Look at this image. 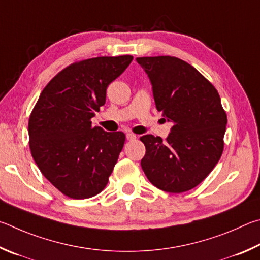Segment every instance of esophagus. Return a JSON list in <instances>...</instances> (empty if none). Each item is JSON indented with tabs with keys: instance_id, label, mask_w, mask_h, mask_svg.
Listing matches in <instances>:
<instances>
[{
	"instance_id": "34e87169",
	"label": "esophagus",
	"mask_w": 260,
	"mask_h": 260,
	"mask_svg": "<svg viewBox=\"0 0 260 260\" xmlns=\"http://www.w3.org/2000/svg\"><path fill=\"white\" fill-rule=\"evenodd\" d=\"M136 138H137V136H136V135L131 134V133H127V134H126V139H127V140H135Z\"/></svg>"
}]
</instances>
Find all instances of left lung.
I'll return each mask as SVG.
<instances>
[{"label": "left lung", "instance_id": "left-lung-1", "mask_svg": "<svg viewBox=\"0 0 260 260\" xmlns=\"http://www.w3.org/2000/svg\"><path fill=\"white\" fill-rule=\"evenodd\" d=\"M151 81L158 112L172 122L166 140L145 135L142 168L165 192L183 193L210 174L224 151L227 116L220 97L201 73L170 56L136 59Z\"/></svg>", "mask_w": 260, "mask_h": 260}]
</instances>
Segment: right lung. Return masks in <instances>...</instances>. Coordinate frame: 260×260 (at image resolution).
<instances>
[{
	"label": "right lung",
	"mask_w": 260,
	"mask_h": 260,
	"mask_svg": "<svg viewBox=\"0 0 260 260\" xmlns=\"http://www.w3.org/2000/svg\"><path fill=\"white\" fill-rule=\"evenodd\" d=\"M133 59L97 57L72 63L49 82L31 111V156L45 178L68 198H92L108 183L125 135L93 127L91 118L105 105L108 84Z\"/></svg>",
	"instance_id": "obj_1"
}]
</instances>
